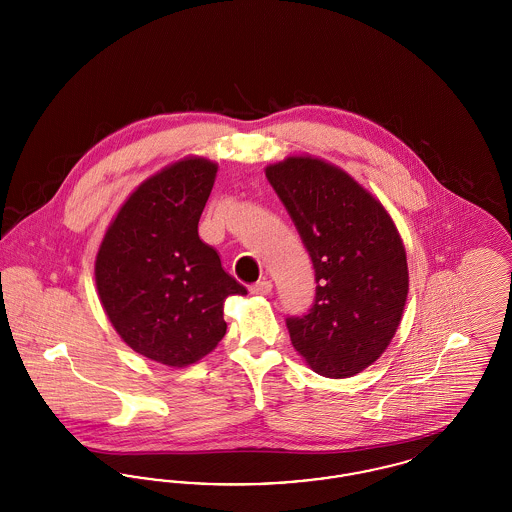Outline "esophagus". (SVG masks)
<instances>
[{
	"mask_svg": "<svg viewBox=\"0 0 512 512\" xmlns=\"http://www.w3.org/2000/svg\"><path fill=\"white\" fill-rule=\"evenodd\" d=\"M249 292L253 293V295H268V293L272 292V282H268V280L257 282V284H253L249 288Z\"/></svg>",
	"mask_w": 512,
	"mask_h": 512,
	"instance_id": "esophagus-1",
	"label": "esophagus"
}]
</instances>
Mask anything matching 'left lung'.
Instances as JSON below:
<instances>
[{
    "label": "left lung",
    "mask_w": 512,
    "mask_h": 512,
    "mask_svg": "<svg viewBox=\"0 0 512 512\" xmlns=\"http://www.w3.org/2000/svg\"><path fill=\"white\" fill-rule=\"evenodd\" d=\"M307 247L317 280L309 315L286 320L320 376L349 378L390 345L409 293L407 251L386 207L351 174L313 155L265 169Z\"/></svg>",
    "instance_id": "obj_1"
}]
</instances>
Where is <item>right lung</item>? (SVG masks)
Segmentation results:
<instances>
[{
  "label": "right lung",
  "instance_id": "right-lung-1",
  "mask_svg": "<svg viewBox=\"0 0 512 512\" xmlns=\"http://www.w3.org/2000/svg\"><path fill=\"white\" fill-rule=\"evenodd\" d=\"M219 165L184 157L144 180L96 255L103 311L121 340L161 365H194L226 334L224 301L245 295L197 234Z\"/></svg>",
  "mask_w": 512,
  "mask_h": 512
}]
</instances>
